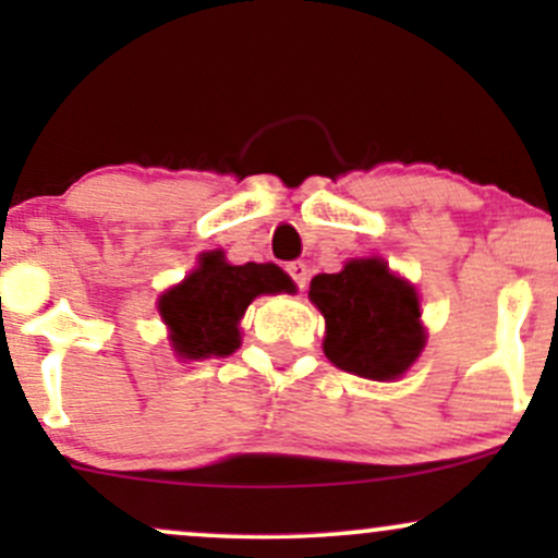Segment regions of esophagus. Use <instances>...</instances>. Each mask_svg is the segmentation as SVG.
<instances>
[{
    "instance_id": "obj_1",
    "label": "esophagus",
    "mask_w": 558,
    "mask_h": 558,
    "mask_svg": "<svg viewBox=\"0 0 558 558\" xmlns=\"http://www.w3.org/2000/svg\"><path fill=\"white\" fill-rule=\"evenodd\" d=\"M286 272L291 275V280L296 283L299 288L306 286V280H310V270H306L304 262H291V265L286 267Z\"/></svg>"
}]
</instances>
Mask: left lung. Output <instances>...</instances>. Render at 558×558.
Returning a JSON list of instances; mask_svg holds the SVG:
<instances>
[{"label":"left lung","instance_id":"8db88e82","mask_svg":"<svg viewBox=\"0 0 558 558\" xmlns=\"http://www.w3.org/2000/svg\"><path fill=\"white\" fill-rule=\"evenodd\" d=\"M310 299L325 317V356L338 369L393 380L420 356V301L383 259H351L341 272L312 278Z\"/></svg>","mask_w":558,"mask_h":558}]
</instances>
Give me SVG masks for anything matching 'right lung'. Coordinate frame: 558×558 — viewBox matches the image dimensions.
I'll list each match as a JSON object with an SVG mask.
<instances>
[{
	"mask_svg": "<svg viewBox=\"0 0 558 558\" xmlns=\"http://www.w3.org/2000/svg\"><path fill=\"white\" fill-rule=\"evenodd\" d=\"M280 291L291 293L293 283L278 265H228L222 252H207L181 286L159 299V315L183 360L228 356L241 343L235 325L246 306L259 293Z\"/></svg>",
	"mask_w": 558,
	"mask_h": 558,
	"instance_id": "obj_1",
	"label": "right lung"
}]
</instances>
